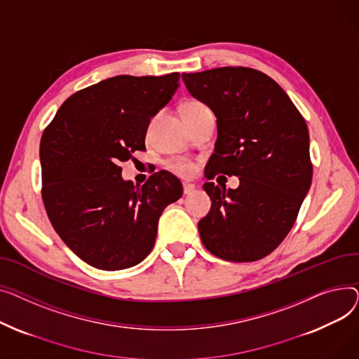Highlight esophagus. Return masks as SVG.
<instances>
[{"label":"esophagus","instance_id":"34e87169","mask_svg":"<svg viewBox=\"0 0 359 359\" xmlns=\"http://www.w3.org/2000/svg\"><path fill=\"white\" fill-rule=\"evenodd\" d=\"M182 188H184V194H185V196L193 194V193L196 191V185H194V184L184 182V184H182Z\"/></svg>","mask_w":359,"mask_h":359}]
</instances>
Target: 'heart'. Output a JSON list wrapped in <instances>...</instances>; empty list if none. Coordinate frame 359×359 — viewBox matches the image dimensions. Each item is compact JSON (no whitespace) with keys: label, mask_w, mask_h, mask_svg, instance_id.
Wrapping results in <instances>:
<instances>
[{"label":"heart","mask_w":359,"mask_h":359,"mask_svg":"<svg viewBox=\"0 0 359 359\" xmlns=\"http://www.w3.org/2000/svg\"><path fill=\"white\" fill-rule=\"evenodd\" d=\"M204 107H205L204 104L197 102V101H191V102H188V104L185 105L184 111H185V110H198V109H204ZM151 129H152V124L149 126V132H151ZM172 170H174L175 172H178V174L187 177V175L194 174L196 165H194L193 162H189V161H177L175 163H172Z\"/></svg>","instance_id":"1"}]
</instances>
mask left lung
<instances>
[{"label": "left lung", "instance_id": "1", "mask_svg": "<svg viewBox=\"0 0 359 359\" xmlns=\"http://www.w3.org/2000/svg\"><path fill=\"white\" fill-rule=\"evenodd\" d=\"M182 81L217 117L205 177L241 181L236 189L203 185L212 208L198 222L201 242L224 261H258L288 235L310 189L307 124L287 93L257 69L224 67L182 74Z\"/></svg>", "mask_w": 359, "mask_h": 359}]
</instances>
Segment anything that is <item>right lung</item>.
<instances>
[{
	"mask_svg": "<svg viewBox=\"0 0 359 359\" xmlns=\"http://www.w3.org/2000/svg\"><path fill=\"white\" fill-rule=\"evenodd\" d=\"M180 88V74L117 75L71 95L40 140L41 197L65 245L88 265L126 269L155 245L163 208L182 196L166 171L142 187L121 178L120 162L144 149L151 118Z\"/></svg>",
	"mask_w": 359,
	"mask_h": 359,
	"instance_id": "1",
	"label": "right lung"
}]
</instances>
